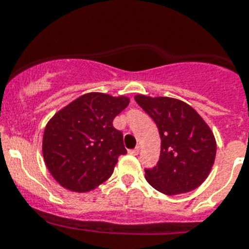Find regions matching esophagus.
<instances>
[{
    "instance_id": "obj_1",
    "label": "esophagus",
    "mask_w": 249,
    "mask_h": 249,
    "mask_svg": "<svg viewBox=\"0 0 249 249\" xmlns=\"http://www.w3.org/2000/svg\"><path fill=\"white\" fill-rule=\"evenodd\" d=\"M139 151H141V149H139V147H137V148H134V149H130V151H129V153H130V155H133V156H137V155L139 153Z\"/></svg>"
}]
</instances>
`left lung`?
<instances>
[{
    "label": "left lung",
    "mask_w": 249,
    "mask_h": 249,
    "mask_svg": "<svg viewBox=\"0 0 249 249\" xmlns=\"http://www.w3.org/2000/svg\"><path fill=\"white\" fill-rule=\"evenodd\" d=\"M137 104L159 128L161 151L157 165L145 179L166 196L195 191L211 173L216 139L207 123L188 104L171 97L137 94Z\"/></svg>",
    "instance_id": "left-lung-1"
}]
</instances>
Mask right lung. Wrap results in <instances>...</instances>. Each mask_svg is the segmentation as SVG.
Masks as SVG:
<instances>
[{
  "label": "right lung",
  "mask_w": 249,
  "mask_h": 249,
  "mask_svg": "<svg viewBox=\"0 0 249 249\" xmlns=\"http://www.w3.org/2000/svg\"><path fill=\"white\" fill-rule=\"evenodd\" d=\"M129 102L126 96L86 93L48 120L42 153L48 171L61 187L84 193L112 175L119 156L126 153L123 134L112 121Z\"/></svg>",
  "instance_id": "1"
}]
</instances>
